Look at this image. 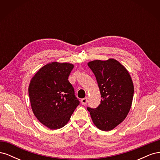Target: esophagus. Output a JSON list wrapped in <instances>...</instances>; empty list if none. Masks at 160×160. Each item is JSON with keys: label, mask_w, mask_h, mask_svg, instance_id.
Wrapping results in <instances>:
<instances>
[{"label": "esophagus", "mask_w": 160, "mask_h": 160, "mask_svg": "<svg viewBox=\"0 0 160 160\" xmlns=\"http://www.w3.org/2000/svg\"><path fill=\"white\" fill-rule=\"evenodd\" d=\"M87 103H88V98H85L81 99L82 105H85Z\"/></svg>", "instance_id": "obj_1"}]
</instances>
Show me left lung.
<instances>
[{
	"mask_svg": "<svg viewBox=\"0 0 160 160\" xmlns=\"http://www.w3.org/2000/svg\"><path fill=\"white\" fill-rule=\"evenodd\" d=\"M99 88L101 103L88 108L95 126L102 131L117 127L127 117L132 104L134 88L128 71L114 59L94 60L88 63Z\"/></svg>",
	"mask_w": 160,
	"mask_h": 160,
	"instance_id": "8db88e82",
	"label": "left lung"
}]
</instances>
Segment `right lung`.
<instances>
[{
  "label": "right lung",
  "mask_w": 160,
  "mask_h": 160,
  "mask_svg": "<svg viewBox=\"0 0 160 160\" xmlns=\"http://www.w3.org/2000/svg\"><path fill=\"white\" fill-rule=\"evenodd\" d=\"M74 65L52 62L34 75L28 86L32 112L39 122L51 129L68 123L79 104L68 77Z\"/></svg>",
  "instance_id": "add662e5"
}]
</instances>
